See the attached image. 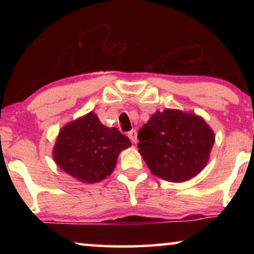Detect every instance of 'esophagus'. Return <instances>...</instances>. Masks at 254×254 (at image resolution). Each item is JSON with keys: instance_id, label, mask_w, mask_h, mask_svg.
<instances>
[{"instance_id": "34e87169", "label": "esophagus", "mask_w": 254, "mask_h": 254, "mask_svg": "<svg viewBox=\"0 0 254 254\" xmlns=\"http://www.w3.org/2000/svg\"><path fill=\"white\" fill-rule=\"evenodd\" d=\"M128 137L130 138V141L133 143H136L137 142V131L135 129H131L130 131H128Z\"/></svg>"}]
</instances>
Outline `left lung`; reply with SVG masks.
<instances>
[{
	"instance_id": "left-lung-1",
	"label": "left lung",
	"mask_w": 254,
	"mask_h": 254,
	"mask_svg": "<svg viewBox=\"0 0 254 254\" xmlns=\"http://www.w3.org/2000/svg\"><path fill=\"white\" fill-rule=\"evenodd\" d=\"M137 137L138 151L150 171L172 183L186 182L202 171L215 142L202 118L170 109L156 111Z\"/></svg>"
}]
</instances>
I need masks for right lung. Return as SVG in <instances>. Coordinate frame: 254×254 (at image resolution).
I'll list each match as a JSON object with an SVG mask.
<instances>
[{"label": "right lung", "mask_w": 254, "mask_h": 254, "mask_svg": "<svg viewBox=\"0 0 254 254\" xmlns=\"http://www.w3.org/2000/svg\"><path fill=\"white\" fill-rule=\"evenodd\" d=\"M117 128L100 123L95 113L65 125L57 138L53 158L62 171L83 183H98L116 168L118 156L130 147Z\"/></svg>", "instance_id": "obj_1"}]
</instances>
